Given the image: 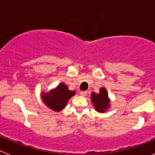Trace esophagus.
I'll return each mask as SVG.
<instances>
[{"label": "esophagus", "instance_id": "34e87169", "mask_svg": "<svg viewBox=\"0 0 155 155\" xmlns=\"http://www.w3.org/2000/svg\"><path fill=\"white\" fill-rule=\"evenodd\" d=\"M80 94H81V96H86V95H87V91H81L80 92Z\"/></svg>", "mask_w": 155, "mask_h": 155}]
</instances>
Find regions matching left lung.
I'll list each match as a JSON object with an SVG mask.
<instances>
[{
  "label": "left lung",
  "instance_id": "1",
  "mask_svg": "<svg viewBox=\"0 0 155 155\" xmlns=\"http://www.w3.org/2000/svg\"><path fill=\"white\" fill-rule=\"evenodd\" d=\"M91 101L93 103L94 109L98 113H104L109 107V100L108 92L105 87H101L99 93H91Z\"/></svg>",
  "mask_w": 155,
  "mask_h": 155
}]
</instances>
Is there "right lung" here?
Instances as JSON below:
<instances>
[{
    "mask_svg": "<svg viewBox=\"0 0 155 155\" xmlns=\"http://www.w3.org/2000/svg\"><path fill=\"white\" fill-rule=\"evenodd\" d=\"M74 94L75 91H71L68 89V85L61 83L49 92H42V99L47 107L56 112H60L66 107L70 98Z\"/></svg>",
    "mask_w": 155,
    "mask_h": 155,
    "instance_id": "right-lung-1",
    "label": "right lung"
}]
</instances>
